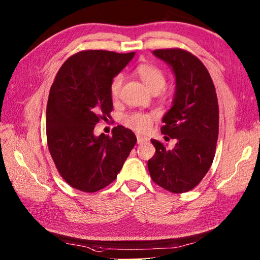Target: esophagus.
Wrapping results in <instances>:
<instances>
[{
    "label": "esophagus",
    "mask_w": 260,
    "mask_h": 260,
    "mask_svg": "<svg viewBox=\"0 0 260 260\" xmlns=\"http://www.w3.org/2000/svg\"><path fill=\"white\" fill-rule=\"evenodd\" d=\"M137 144H143L145 142H148V138L145 137V136H142V135H137Z\"/></svg>",
    "instance_id": "1"
}]
</instances>
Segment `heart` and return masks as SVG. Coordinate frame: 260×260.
I'll list each match as a JSON object with an SVG mask.
<instances>
[{
  "instance_id": "heart-1",
  "label": "heart",
  "mask_w": 260,
  "mask_h": 260,
  "mask_svg": "<svg viewBox=\"0 0 260 260\" xmlns=\"http://www.w3.org/2000/svg\"><path fill=\"white\" fill-rule=\"evenodd\" d=\"M135 74L143 81L144 85L148 88V90L152 93H159L166 86L167 79L163 72L152 64L144 63L138 65ZM123 85V76L116 75L110 84V94L113 100L117 99L121 92V88ZM123 122L128 127L136 129L138 132H144L148 129L151 124V116L149 114L144 113H131L125 115Z\"/></svg>"
}]
</instances>
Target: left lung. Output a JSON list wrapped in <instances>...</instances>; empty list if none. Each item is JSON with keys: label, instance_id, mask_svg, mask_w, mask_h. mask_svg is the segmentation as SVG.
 I'll list each match as a JSON object with an SVG mask.
<instances>
[{"label": "left lung", "instance_id": "1", "mask_svg": "<svg viewBox=\"0 0 260 260\" xmlns=\"http://www.w3.org/2000/svg\"><path fill=\"white\" fill-rule=\"evenodd\" d=\"M153 54L175 75L174 99L162 118L161 133L176 144L169 150L151 139L155 153L148 160V170L155 184L180 194L197 186L212 165L219 134L216 88L206 66L188 51L160 49Z\"/></svg>", "mask_w": 260, "mask_h": 260}]
</instances>
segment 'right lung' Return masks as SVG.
<instances>
[{"label": "right lung", "mask_w": 260, "mask_h": 260, "mask_svg": "<svg viewBox=\"0 0 260 260\" xmlns=\"http://www.w3.org/2000/svg\"><path fill=\"white\" fill-rule=\"evenodd\" d=\"M135 55L86 50L69 57L51 86L47 139L58 173L72 187L94 192L112 183L137 138L117 125L112 136H94V125L113 110L110 84Z\"/></svg>", "instance_id": "add662e5"}]
</instances>
